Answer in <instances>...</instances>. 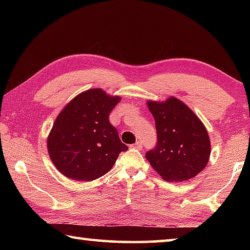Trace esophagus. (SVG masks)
Here are the masks:
<instances>
[{
  "label": "esophagus",
  "instance_id": "34e87169",
  "mask_svg": "<svg viewBox=\"0 0 250 250\" xmlns=\"http://www.w3.org/2000/svg\"><path fill=\"white\" fill-rule=\"evenodd\" d=\"M131 147H133V149H137V150H142V143L141 142H135L134 145L131 146Z\"/></svg>",
  "mask_w": 250,
  "mask_h": 250
}]
</instances>
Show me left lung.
Returning <instances> with one entry per match:
<instances>
[{
	"label": "left lung",
	"mask_w": 250,
	"mask_h": 250,
	"mask_svg": "<svg viewBox=\"0 0 250 250\" xmlns=\"http://www.w3.org/2000/svg\"><path fill=\"white\" fill-rule=\"evenodd\" d=\"M158 143L146 158L164 181L183 182L204 170L210 155L208 132L198 117L175 97L147 101Z\"/></svg>",
	"instance_id": "8db88e82"
}]
</instances>
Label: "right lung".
I'll list each match as a JSON object with an SVG mask.
<instances>
[{
	"mask_svg": "<svg viewBox=\"0 0 250 250\" xmlns=\"http://www.w3.org/2000/svg\"><path fill=\"white\" fill-rule=\"evenodd\" d=\"M121 100L100 88L82 92L65 105L47 138L49 158L62 175L92 181L108 173L128 150L109 115Z\"/></svg>",
	"mask_w": 250,
	"mask_h": 250,
	"instance_id": "right-lung-1",
	"label": "right lung"
}]
</instances>
